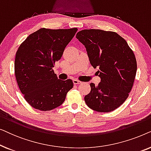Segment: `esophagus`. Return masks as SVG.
<instances>
[{"label": "esophagus", "instance_id": "esophagus-1", "mask_svg": "<svg viewBox=\"0 0 151 151\" xmlns=\"http://www.w3.org/2000/svg\"><path fill=\"white\" fill-rule=\"evenodd\" d=\"M73 82L74 84H81L82 83V82H80V81H79V80H78L76 79H74L73 80Z\"/></svg>", "mask_w": 151, "mask_h": 151}]
</instances>
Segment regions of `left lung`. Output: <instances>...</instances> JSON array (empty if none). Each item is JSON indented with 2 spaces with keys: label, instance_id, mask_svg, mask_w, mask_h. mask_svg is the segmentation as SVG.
Listing matches in <instances>:
<instances>
[{
  "label": "left lung",
  "instance_id": "left-lung-1",
  "mask_svg": "<svg viewBox=\"0 0 151 151\" xmlns=\"http://www.w3.org/2000/svg\"><path fill=\"white\" fill-rule=\"evenodd\" d=\"M76 38L86 48L89 62L100 78L98 86L91 83L84 97L90 109L98 112L114 111L124 102L133 87L137 62L127 41L117 33L101 29H84Z\"/></svg>",
  "mask_w": 151,
  "mask_h": 151
}]
</instances>
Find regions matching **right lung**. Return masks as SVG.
I'll list each match as a JSON object with an SVG mask.
<instances>
[{"instance_id":"1","label":"right lung","mask_w":151,"mask_h":151,"mask_svg":"<svg viewBox=\"0 0 151 151\" xmlns=\"http://www.w3.org/2000/svg\"><path fill=\"white\" fill-rule=\"evenodd\" d=\"M77 30L41 28L18 48L14 63L16 81L25 100L34 109L46 111L57 108L73 88V81L59 80L53 67Z\"/></svg>"}]
</instances>
